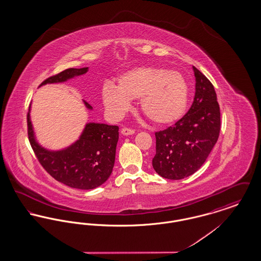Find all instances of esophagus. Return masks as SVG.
Instances as JSON below:
<instances>
[{"mask_svg":"<svg viewBox=\"0 0 261 261\" xmlns=\"http://www.w3.org/2000/svg\"><path fill=\"white\" fill-rule=\"evenodd\" d=\"M135 133V130L132 128H127L124 127L121 129V134L124 136H128V135H133Z\"/></svg>","mask_w":261,"mask_h":261,"instance_id":"34e87169","label":"esophagus"}]
</instances>
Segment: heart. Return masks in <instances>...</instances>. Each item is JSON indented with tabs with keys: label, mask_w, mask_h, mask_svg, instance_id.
Segmentation results:
<instances>
[{
	"label": "heart",
	"mask_w": 261,
	"mask_h": 261,
	"mask_svg": "<svg viewBox=\"0 0 261 261\" xmlns=\"http://www.w3.org/2000/svg\"><path fill=\"white\" fill-rule=\"evenodd\" d=\"M189 88L178 71L158 66H140L125 71L116 86L107 84L101 99L113 116H121L130 108L131 99L140 98L142 112L159 125L172 124L184 114Z\"/></svg>",
	"instance_id": "1"
}]
</instances>
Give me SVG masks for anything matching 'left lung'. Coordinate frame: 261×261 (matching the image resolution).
Instances as JSON below:
<instances>
[{
	"instance_id": "obj_1",
	"label": "left lung",
	"mask_w": 261,
	"mask_h": 261,
	"mask_svg": "<svg viewBox=\"0 0 261 261\" xmlns=\"http://www.w3.org/2000/svg\"><path fill=\"white\" fill-rule=\"evenodd\" d=\"M194 101L173 126L155 132L152 167L163 178L180 180L195 173L206 161L220 132V108L211 81L193 66Z\"/></svg>"
}]
</instances>
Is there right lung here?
<instances>
[{"label": "right lung", "mask_w": 261, "mask_h": 261, "mask_svg": "<svg viewBox=\"0 0 261 261\" xmlns=\"http://www.w3.org/2000/svg\"><path fill=\"white\" fill-rule=\"evenodd\" d=\"M88 67L68 68L44 80L47 83L64 82L74 76L85 74ZM89 110L92 107L85 101ZM30 110V107H29ZM118 126L88 123L78 141L67 149L50 151L42 148L34 138L27 112V133L31 148L43 168L57 181L70 188L91 190L103 184L112 172L118 141Z\"/></svg>", "instance_id": "right-lung-1"}]
</instances>
